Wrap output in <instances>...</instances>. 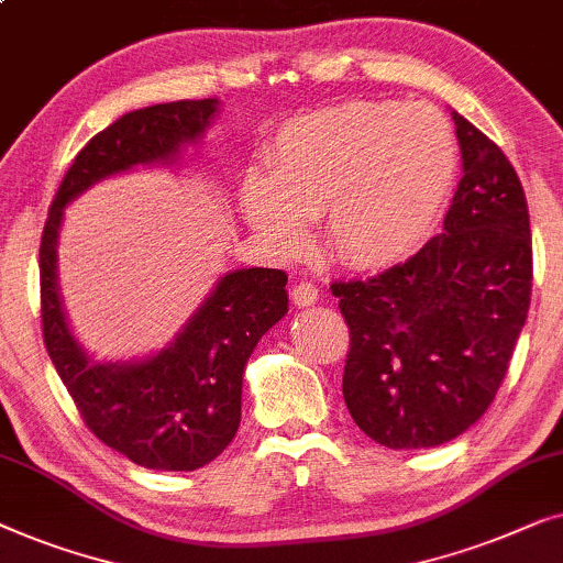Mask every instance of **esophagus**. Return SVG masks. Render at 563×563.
I'll return each instance as SVG.
<instances>
[{
  "instance_id": "34e87169",
  "label": "esophagus",
  "mask_w": 563,
  "mask_h": 563,
  "mask_svg": "<svg viewBox=\"0 0 563 563\" xmlns=\"http://www.w3.org/2000/svg\"><path fill=\"white\" fill-rule=\"evenodd\" d=\"M290 298H292V303L300 306V308L313 306L316 300H319V288H316L311 280H300L290 288Z\"/></svg>"
}]
</instances>
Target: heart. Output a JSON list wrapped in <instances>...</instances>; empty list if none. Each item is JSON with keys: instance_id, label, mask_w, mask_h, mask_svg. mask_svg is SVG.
Segmentation results:
<instances>
[{"instance_id": "heart-1", "label": "heart", "mask_w": 563, "mask_h": 563, "mask_svg": "<svg viewBox=\"0 0 563 563\" xmlns=\"http://www.w3.org/2000/svg\"><path fill=\"white\" fill-rule=\"evenodd\" d=\"M459 147L431 104L350 101L283 126L265 173L242 184V213L285 255L321 219L339 263L383 267L408 257L446 211Z\"/></svg>"}]
</instances>
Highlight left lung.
<instances>
[{"label": "left lung", "instance_id": "1", "mask_svg": "<svg viewBox=\"0 0 563 563\" xmlns=\"http://www.w3.org/2000/svg\"><path fill=\"white\" fill-rule=\"evenodd\" d=\"M464 176L443 234L390 271L336 280L350 327L344 402L387 449H429L477 423L505 379L530 306L528 203L508 157L451 112Z\"/></svg>", "mask_w": 563, "mask_h": 563}]
</instances>
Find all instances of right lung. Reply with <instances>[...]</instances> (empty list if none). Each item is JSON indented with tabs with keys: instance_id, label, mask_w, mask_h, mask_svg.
I'll return each instance as SVG.
<instances>
[{
	"instance_id": "1",
	"label": "right lung",
	"mask_w": 563,
	"mask_h": 563,
	"mask_svg": "<svg viewBox=\"0 0 563 563\" xmlns=\"http://www.w3.org/2000/svg\"><path fill=\"white\" fill-rule=\"evenodd\" d=\"M217 99L170 101L130 112L86 142L63 176L41 236L45 350L93 437L145 470L194 472L217 459L240 429L242 375L252 350L288 313V275L273 267L229 273L157 357L101 364L70 336L55 285L63 206L97 180L134 165L170 161L199 140Z\"/></svg>"
}]
</instances>
